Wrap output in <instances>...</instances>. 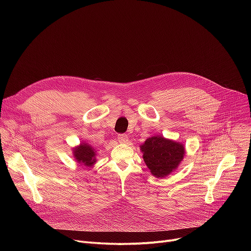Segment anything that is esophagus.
I'll return each mask as SVG.
<instances>
[{
    "label": "esophagus",
    "mask_w": 251,
    "mask_h": 251,
    "mask_svg": "<svg viewBox=\"0 0 251 251\" xmlns=\"http://www.w3.org/2000/svg\"><path fill=\"white\" fill-rule=\"evenodd\" d=\"M117 140H118L120 143H123V144H125V143L128 142L129 138H128V136H127L126 134H120V135H118Z\"/></svg>",
    "instance_id": "1"
}]
</instances>
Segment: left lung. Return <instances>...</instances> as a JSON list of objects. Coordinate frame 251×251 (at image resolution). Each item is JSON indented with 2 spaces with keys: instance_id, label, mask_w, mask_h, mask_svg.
<instances>
[{
  "instance_id": "obj_1",
  "label": "left lung",
  "mask_w": 251,
  "mask_h": 251,
  "mask_svg": "<svg viewBox=\"0 0 251 251\" xmlns=\"http://www.w3.org/2000/svg\"><path fill=\"white\" fill-rule=\"evenodd\" d=\"M140 150L146 166L156 177H165L174 173L186 154L183 143L160 135L147 138L140 145Z\"/></svg>"
}]
</instances>
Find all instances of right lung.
<instances>
[{
    "instance_id": "1",
    "label": "right lung",
    "mask_w": 251,
    "mask_h": 251,
    "mask_svg": "<svg viewBox=\"0 0 251 251\" xmlns=\"http://www.w3.org/2000/svg\"><path fill=\"white\" fill-rule=\"evenodd\" d=\"M96 149L86 142H81L79 145L73 148V155L75 162L87 168H92L96 164Z\"/></svg>"
}]
</instances>
